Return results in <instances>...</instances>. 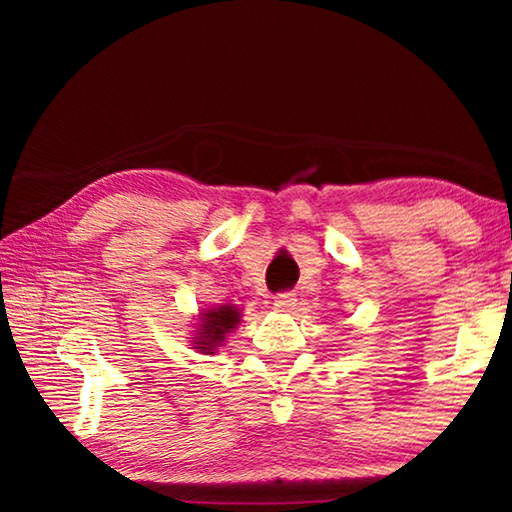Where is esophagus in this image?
<instances>
[{
    "label": "esophagus",
    "instance_id": "1",
    "mask_svg": "<svg viewBox=\"0 0 512 512\" xmlns=\"http://www.w3.org/2000/svg\"><path fill=\"white\" fill-rule=\"evenodd\" d=\"M296 302H298L296 293H293V291H282V293H277V296H275L273 305H275V309H280V311H289V309L296 307Z\"/></svg>",
    "mask_w": 512,
    "mask_h": 512
}]
</instances>
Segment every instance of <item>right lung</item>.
Wrapping results in <instances>:
<instances>
[{"mask_svg": "<svg viewBox=\"0 0 512 512\" xmlns=\"http://www.w3.org/2000/svg\"><path fill=\"white\" fill-rule=\"evenodd\" d=\"M241 314L237 311V307H219V309H212L207 311L203 316V327L201 332L196 336V348L201 352L212 354V350L219 345L225 334L232 332L239 325Z\"/></svg>", "mask_w": 512, "mask_h": 512, "instance_id": "add662e5", "label": "right lung"}]
</instances>
